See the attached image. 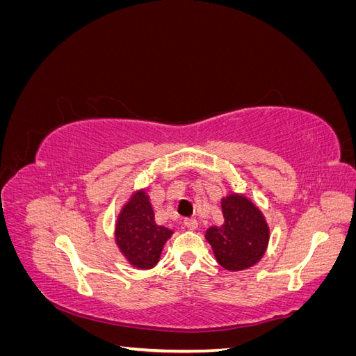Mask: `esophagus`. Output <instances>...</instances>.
<instances>
[{
  "instance_id": "obj_1",
  "label": "esophagus",
  "mask_w": 356,
  "mask_h": 356,
  "mask_svg": "<svg viewBox=\"0 0 356 356\" xmlns=\"http://www.w3.org/2000/svg\"><path fill=\"white\" fill-rule=\"evenodd\" d=\"M184 225L188 230H195L197 227V220L196 218H186Z\"/></svg>"
}]
</instances>
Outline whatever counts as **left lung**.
<instances>
[{
	"label": "left lung",
	"instance_id": "1",
	"mask_svg": "<svg viewBox=\"0 0 356 356\" xmlns=\"http://www.w3.org/2000/svg\"><path fill=\"white\" fill-rule=\"evenodd\" d=\"M224 224L208 229L204 238L225 270L238 272L260 261L268 242L263 213L245 196L230 195L221 200Z\"/></svg>",
	"mask_w": 356,
	"mask_h": 356
}]
</instances>
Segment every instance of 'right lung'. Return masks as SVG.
Returning a JSON list of instances; mask_svg holds the SVG:
<instances>
[{
  "instance_id": "1",
  "label": "right lung",
  "mask_w": 356,
  "mask_h": 356,
  "mask_svg": "<svg viewBox=\"0 0 356 356\" xmlns=\"http://www.w3.org/2000/svg\"><path fill=\"white\" fill-rule=\"evenodd\" d=\"M172 230L157 225L145 191H138L122 209L115 224V241L127 261L138 268L157 264Z\"/></svg>"
}]
</instances>
